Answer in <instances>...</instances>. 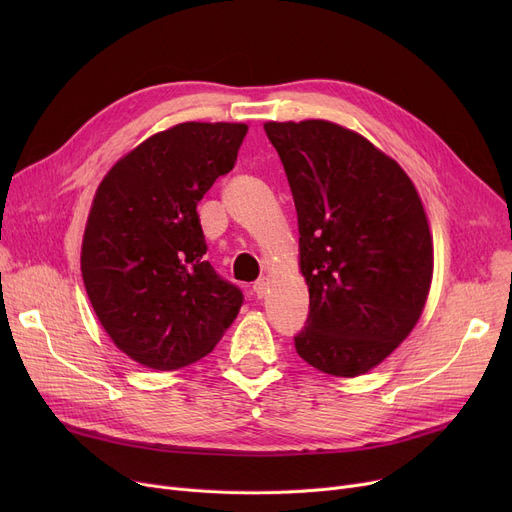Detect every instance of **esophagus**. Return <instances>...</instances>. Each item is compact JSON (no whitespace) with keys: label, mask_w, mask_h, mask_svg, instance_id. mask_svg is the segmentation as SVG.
Instances as JSON below:
<instances>
[{"label":"esophagus","mask_w":512,"mask_h":512,"mask_svg":"<svg viewBox=\"0 0 512 512\" xmlns=\"http://www.w3.org/2000/svg\"><path fill=\"white\" fill-rule=\"evenodd\" d=\"M267 286H270V282H267V278H259L255 284H253V292L257 294V297L261 299L263 294L267 292Z\"/></svg>","instance_id":"obj_1"}]
</instances>
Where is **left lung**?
<instances>
[{"label":"left lung","instance_id":"8db88e82","mask_svg":"<svg viewBox=\"0 0 512 512\" xmlns=\"http://www.w3.org/2000/svg\"><path fill=\"white\" fill-rule=\"evenodd\" d=\"M299 218L309 315L294 348L311 367L355 378L415 328L434 270L411 178L361 134L326 120L267 122Z\"/></svg>","mask_w":512,"mask_h":512}]
</instances>
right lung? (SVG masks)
<instances>
[{"label": "right lung", "mask_w": 512, "mask_h": 512, "mask_svg": "<svg viewBox=\"0 0 512 512\" xmlns=\"http://www.w3.org/2000/svg\"><path fill=\"white\" fill-rule=\"evenodd\" d=\"M247 130L184 122L157 132L97 188L80 270L105 332L145 367L174 371L199 361L245 301L205 257L197 203L234 168Z\"/></svg>", "instance_id": "right-lung-1"}]
</instances>
